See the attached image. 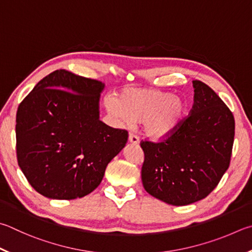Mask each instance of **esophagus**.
<instances>
[{
    "mask_svg": "<svg viewBox=\"0 0 252 252\" xmlns=\"http://www.w3.org/2000/svg\"><path fill=\"white\" fill-rule=\"evenodd\" d=\"M129 143L131 144H139V138L134 134L129 135Z\"/></svg>",
    "mask_w": 252,
    "mask_h": 252,
    "instance_id": "esophagus-1",
    "label": "esophagus"
}]
</instances>
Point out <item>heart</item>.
Instances as JSON below:
<instances>
[{"mask_svg":"<svg viewBox=\"0 0 252 252\" xmlns=\"http://www.w3.org/2000/svg\"><path fill=\"white\" fill-rule=\"evenodd\" d=\"M107 107L121 122H143L151 139H165L180 129L187 116V104L180 95L149 88H127Z\"/></svg>","mask_w":252,"mask_h":252,"instance_id":"heart-1","label":"heart"}]
</instances>
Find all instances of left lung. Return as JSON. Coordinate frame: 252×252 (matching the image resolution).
<instances>
[{
  "label": "left lung",
  "mask_w": 252,
  "mask_h": 252,
  "mask_svg": "<svg viewBox=\"0 0 252 252\" xmlns=\"http://www.w3.org/2000/svg\"><path fill=\"white\" fill-rule=\"evenodd\" d=\"M194 104L175 133L158 143L142 141L144 189L174 206L205 198L229 167L235 119L218 94L193 81Z\"/></svg>",
  "instance_id": "left-lung-1"
}]
</instances>
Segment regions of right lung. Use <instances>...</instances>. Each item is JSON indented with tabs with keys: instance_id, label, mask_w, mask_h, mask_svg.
I'll return each instance as SVG.
<instances>
[{
	"instance_id": "obj_1",
	"label": "right lung",
	"mask_w": 252,
	"mask_h": 252,
	"mask_svg": "<svg viewBox=\"0 0 252 252\" xmlns=\"http://www.w3.org/2000/svg\"><path fill=\"white\" fill-rule=\"evenodd\" d=\"M101 81L55 70L16 113L17 162L32 187L50 199H75L101 183L127 141L126 130L100 121Z\"/></svg>"
}]
</instances>
